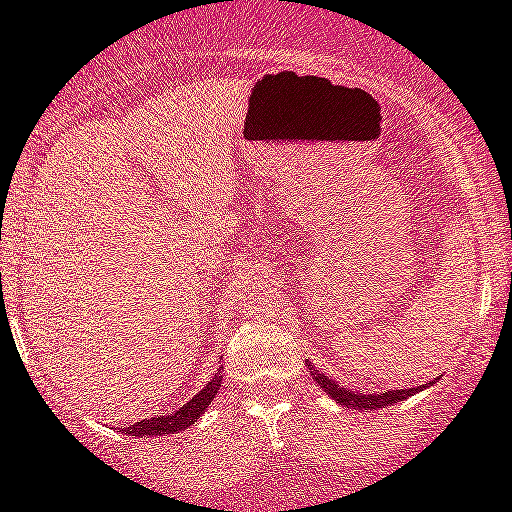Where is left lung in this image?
<instances>
[{"mask_svg": "<svg viewBox=\"0 0 512 512\" xmlns=\"http://www.w3.org/2000/svg\"><path fill=\"white\" fill-rule=\"evenodd\" d=\"M309 369H314L312 364H307ZM314 381H317L319 386H322L324 391H327L329 396H332L337 404H342L344 409H359V411H374V409H384V406H394L399 404V401L409 399V396L418 394V386L416 389H396V391H381V394H356V391H347L342 389L339 384H334L329 376L319 374L317 369L312 371Z\"/></svg>", "mask_w": 512, "mask_h": 512, "instance_id": "8db88e82", "label": "left lung"}]
</instances>
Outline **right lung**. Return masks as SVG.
<instances>
[{
  "instance_id": "right-lung-1",
  "label": "right lung",
  "mask_w": 512,
  "mask_h": 512,
  "mask_svg": "<svg viewBox=\"0 0 512 512\" xmlns=\"http://www.w3.org/2000/svg\"><path fill=\"white\" fill-rule=\"evenodd\" d=\"M220 384L223 379L220 376H213L188 404H183L180 409H175L173 414L168 416H158V418H143V421L133 423V426H121V433L126 436H138V438H146V436H165V433H178L183 428L193 426L200 416L205 414V409L210 406V401L215 399V394L220 391Z\"/></svg>"
}]
</instances>
